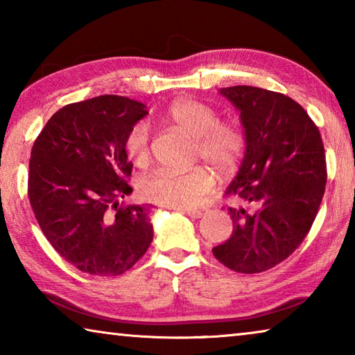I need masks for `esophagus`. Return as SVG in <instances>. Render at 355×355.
I'll use <instances>...</instances> for the list:
<instances>
[{
  "mask_svg": "<svg viewBox=\"0 0 355 355\" xmlns=\"http://www.w3.org/2000/svg\"><path fill=\"white\" fill-rule=\"evenodd\" d=\"M182 213L188 214L192 219H199L207 213V208H194V209H182Z\"/></svg>",
  "mask_w": 355,
  "mask_h": 355,
  "instance_id": "34e87169",
  "label": "esophagus"
}]
</instances>
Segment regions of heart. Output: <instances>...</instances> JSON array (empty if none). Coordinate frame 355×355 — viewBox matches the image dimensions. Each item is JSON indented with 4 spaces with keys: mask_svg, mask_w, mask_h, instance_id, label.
<instances>
[{
    "mask_svg": "<svg viewBox=\"0 0 355 355\" xmlns=\"http://www.w3.org/2000/svg\"><path fill=\"white\" fill-rule=\"evenodd\" d=\"M167 119L178 130L196 137V156L202 158L219 175L236 169L248 148V136L241 125L219 122L211 106L202 101L184 98L172 103ZM125 152L135 163H146L150 155V128L137 122L125 136ZM214 178L205 167L180 172L159 169L142 180L141 192L147 200L158 205L189 209L200 205L203 197L211 192Z\"/></svg>",
    "mask_w": 355,
    "mask_h": 355,
    "instance_id": "heart-1",
    "label": "heart"
}]
</instances>
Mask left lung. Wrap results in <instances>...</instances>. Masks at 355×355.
<instances>
[{"instance_id": "obj_1", "label": "left lung", "mask_w": 355, "mask_h": 355, "mask_svg": "<svg viewBox=\"0 0 355 355\" xmlns=\"http://www.w3.org/2000/svg\"><path fill=\"white\" fill-rule=\"evenodd\" d=\"M248 136V148L225 194L233 233L213 255L243 274L268 271L304 241L320 209L327 172L313 120L284 94L252 86L222 87Z\"/></svg>"}]
</instances>
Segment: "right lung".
Masks as SVG:
<instances>
[{"mask_svg":"<svg viewBox=\"0 0 355 355\" xmlns=\"http://www.w3.org/2000/svg\"><path fill=\"white\" fill-rule=\"evenodd\" d=\"M147 114L136 100L100 95L61 107L34 142L29 203L50 244L83 272L123 274L152 243V207L119 205L133 192L125 136Z\"/></svg>","mask_w":355,"mask_h":355,"instance_id":"add662e5","label":"right lung"}]
</instances>
